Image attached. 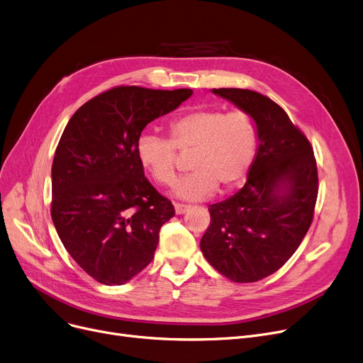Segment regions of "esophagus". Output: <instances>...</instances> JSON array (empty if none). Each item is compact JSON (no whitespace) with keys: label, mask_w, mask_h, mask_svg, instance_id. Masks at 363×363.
Segmentation results:
<instances>
[{"label":"esophagus","mask_w":363,"mask_h":363,"mask_svg":"<svg viewBox=\"0 0 363 363\" xmlns=\"http://www.w3.org/2000/svg\"><path fill=\"white\" fill-rule=\"evenodd\" d=\"M188 209H190V206H188V204L175 203V212H177L178 215H182V213H185Z\"/></svg>","instance_id":"34e87169"}]
</instances>
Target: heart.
<instances>
[{
	"mask_svg": "<svg viewBox=\"0 0 363 363\" xmlns=\"http://www.w3.org/2000/svg\"><path fill=\"white\" fill-rule=\"evenodd\" d=\"M169 139L145 133L138 139L139 163L160 185L178 177L179 155H191L190 175L175 185V194L186 200L209 197L216 186L227 191L238 186L254 164L258 129L246 111L227 113L220 108H200L173 117Z\"/></svg>",
	"mask_w": 363,
	"mask_h": 363,
	"instance_id": "b5f03b06",
	"label": "heart"
}]
</instances>
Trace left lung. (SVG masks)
<instances>
[{
	"instance_id": "obj_1",
	"label": "left lung",
	"mask_w": 363,
	"mask_h": 363,
	"mask_svg": "<svg viewBox=\"0 0 363 363\" xmlns=\"http://www.w3.org/2000/svg\"><path fill=\"white\" fill-rule=\"evenodd\" d=\"M213 93L250 114L259 145L242 190L211 204L200 249L227 279L257 281L277 272L307 234L319 191L318 164L303 130L274 101L247 89Z\"/></svg>"
}]
</instances>
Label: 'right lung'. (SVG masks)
Here are the masks:
<instances>
[{
  "mask_svg": "<svg viewBox=\"0 0 363 363\" xmlns=\"http://www.w3.org/2000/svg\"><path fill=\"white\" fill-rule=\"evenodd\" d=\"M190 89L118 86L75 111L52 166V219L68 254L104 285H123L152 261L175 215L136 154L145 125L178 108Z\"/></svg>",
  "mask_w": 363,
  "mask_h": 363,
  "instance_id": "right-lung-1",
  "label": "right lung"
}]
</instances>
